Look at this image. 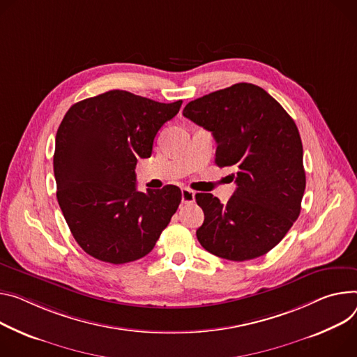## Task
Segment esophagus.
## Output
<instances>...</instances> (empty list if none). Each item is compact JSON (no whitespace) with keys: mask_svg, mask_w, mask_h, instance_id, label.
Instances as JSON below:
<instances>
[{"mask_svg":"<svg viewBox=\"0 0 357 357\" xmlns=\"http://www.w3.org/2000/svg\"><path fill=\"white\" fill-rule=\"evenodd\" d=\"M182 202L183 204H193V202H195V192L188 189V188H183L182 189Z\"/></svg>","mask_w":357,"mask_h":357,"instance_id":"esophagus-1","label":"esophagus"}]
</instances>
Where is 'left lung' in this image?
<instances>
[{"instance_id":"8db88e82","label":"left lung","mask_w":357,"mask_h":357,"mask_svg":"<svg viewBox=\"0 0 357 357\" xmlns=\"http://www.w3.org/2000/svg\"><path fill=\"white\" fill-rule=\"evenodd\" d=\"M183 116L212 132L215 164L236 169V190L226 205L212 193L195 195L205 215L199 243L235 262L264 256L301 213L306 175L295 121L265 89L248 82L190 101Z\"/></svg>"}]
</instances>
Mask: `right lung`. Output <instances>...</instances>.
Wrapping results in <instances>:
<instances>
[{"label": "right lung", "instance_id": "obj_1", "mask_svg": "<svg viewBox=\"0 0 357 357\" xmlns=\"http://www.w3.org/2000/svg\"><path fill=\"white\" fill-rule=\"evenodd\" d=\"M182 101L162 104L108 91L74 104L55 137L56 199L77 243L102 262L122 265L148 255L182 193L175 185L137 190L138 158Z\"/></svg>", "mask_w": 357, "mask_h": 357}]
</instances>
